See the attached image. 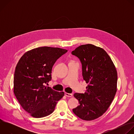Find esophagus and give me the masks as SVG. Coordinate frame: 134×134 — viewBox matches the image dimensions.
<instances>
[{
    "instance_id": "obj_1",
    "label": "esophagus",
    "mask_w": 134,
    "mask_h": 134,
    "mask_svg": "<svg viewBox=\"0 0 134 134\" xmlns=\"http://www.w3.org/2000/svg\"><path fill=\"white\" fill-rule=\"evenodd\" d=\"M65 95L67 97H72V95L71 94L68 93H66V92L65 93Z\"/></svg>"
}]
</instances>
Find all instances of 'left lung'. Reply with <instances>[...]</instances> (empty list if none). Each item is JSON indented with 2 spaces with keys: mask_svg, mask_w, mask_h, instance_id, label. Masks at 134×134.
I'll use <instances>...</instances> for the list:
<instances>
[{
  "mask_svg": "<svg viewBox=\"0 0 134 134\" xmlns=\"http://www.w3.org/2000/svg\"><path fill=\"white\" fill-rule=\"evenodd\" d=\"M71 54L80 59L83 79L88 84L84 94H74L80 105L72 111L82 120H93L103 115L115 96L116 68L104 49L91 44L79 46Z\"/></svg>",
  "mask_w": 134,
  "mask_h": 134,
  "instance_id": "1",
  "label": "left lung"
}]
</instances>
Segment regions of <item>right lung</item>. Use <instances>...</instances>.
I'll use <instances>...</instances> for the list:
<instances>
[{"mask_svg": "<svg viewBox=\"0 0 134 134\" xmlns=\"http://www.w3.org/2000/svg\"><path fill=\"white\" fill-rule=\"evenodd\" d=\"M67 50L39 47L25 52L19 60L14 73V92L23 109L34 118L46 117L54 110L64 92L45 86L51 80L52 68Z\"/></svg>", "mask_w": 134, "mask_h": 134, "instance_id": "1", "label": "right lung"}]
</instances>
